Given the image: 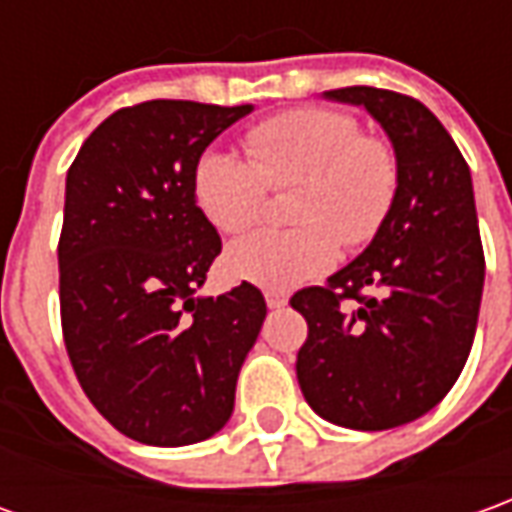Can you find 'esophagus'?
<instances>
[{"label":"esophagus","mask_w":512,"mask_h":512,"mask_svg":"<svg viewBox=\"0 0 512 512\" xmlns=\"http://www.w3.org/2000/svg\"><path fill=\"white\" fill-rule=\"evenodd\" d=\"M285 302H288V294H285V291H274V288L266 291V305H269V308H283Z\"/></svg>","instance_id":"1"}]
</instances>
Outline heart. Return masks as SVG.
<instances>
[{"label": "heart", "instance_id": "b5f03b06", "mask_svg": "<svg viewBox=\"0 0 512 512\" xmlns=\"http://www.w3.org/2000/svg\"><path fill=\"white\" fill-rule=\"evenodd\" d=\"M246 154L207 151L193 170V193L212 227L238 235L269 210L271 190L300 193L294 229H260L227 252V269L243 283L291 291L322 277L344 246L373 241L398 196L401 168L384 137L361 134L353 114L291 109L246 131Z\"/></svg>", "mask_w": 512, "mask_h": 512}]
</instances>
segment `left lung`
Returning <instances> with one entry per match:
<instances>
[{"label": "left lung", "mask_w": 512, "mask_h": 512, "mask_svg": "<svg viewBox=\"0 0 512 512\" xmlns=\"http://www.w3.org/2000/svg\"><path fill=\"white\" fill-rule=\"evenodd\" d=\"M325 97L373 114L392 139L401 182L373 243L325 285L291 297L308 322L297 381L308 406L336 426L395 429L446 398L474 344L485 252L471 170L415 97L375 86Z\"/></svg>", "instance_id": "left-lung-1"}]
</instances>
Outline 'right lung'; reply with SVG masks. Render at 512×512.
I'll list each match as a JSON object with an SVG mask.
<instances>
[{
    "label": "right lung",
    "mask_w": 512,
    "mask_h": 512,
    "mask_svg": "<svg viewBox=\"0 0 512 512\" xmlns=\"http://www.w3.org/2000/svg\"><path fill=\"white\" fill-rule=\"evenodd\" d=\"M249 111L193 100L125 106L89 134L66 173V353L97 412L145 446H190L224 429L266 319L252 283L196 297L221 238L196 204L193 170Z\"/></svg>",
    "instance_id": "right-lung-1"
}]
</instances>
